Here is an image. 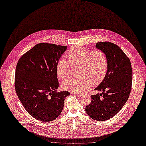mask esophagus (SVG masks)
Returning a JSON list of instances; mask_svg holds the SVG:
<instances>
[{
    "label": "esophagus",
    "instance_id": "esophagus-1",
    "mask_svg": "<svg viewBox=\"0 0 146 146\" xmlns=\"http://www.w3.org/2000/svg\"><path fill=\"white\" fill-rule=\"evenodd\" d=\"M70 94H72L73 96H78V97H82L83 96V95L81 94H79V93H74V92H70Z\"/></svg>",
    "mask_w": 146,
    "mask_h": 146
}]
</instances>
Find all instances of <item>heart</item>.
<instances>
[{"mask_svg": "<svg viewBox=\"0 0 146 146\" xmlns=\"http://www.w3.org/2000/svg\"><path fill=\"white\" fill-rule=\"evenodd\" d=\"M68 62L72 66H81L82 79H70L62 82L64 90L73 92L83 93L92 84L98 85L105 78L108 70L109 61L107 54L102 50H94L79 46H73L67 54ZM64 59L56 62V72L60 79H67L70 74V66Z\"/></svg>", "mask_w": 146, "mask_h": 146, "instance_id": "heart-1", "label": "heart"}]
</instances>
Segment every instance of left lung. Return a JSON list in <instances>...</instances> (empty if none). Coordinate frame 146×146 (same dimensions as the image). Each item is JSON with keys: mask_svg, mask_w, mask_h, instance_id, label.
I'll list each match as a JSON object with an SVG mask.
<instances>
[{"mask_svg": "<svg viewBox=\"0 0 146 146\" xmlns=\"http://www.w3.org/2000/svg\"><path fill=\"white\" fill-rule=\"evenodd\" d=\"M96 47L107 54L108 70L104 80L94 90L103 92L91 95V102L85 107V111L92 119L104 121L118 113L128 100L132 71L129 58L115 43L100 42Z\"/></svg>", "mask_w": 146, "mask_h": 146, "instance_id": "1", "label": "left lung"}]
</instances>
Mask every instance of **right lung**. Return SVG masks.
<instances>
[{
  "instance_id": "1",
  "label": "right lung",
  "mask_w": 146,
  "mask_h": 146,
  "mask_svg": "<svg viewBox=\"0 0 146 146\" xmlns=\"http://www.w3.org/2000/svg\"><path fill=\"white\" fill-rule=\"evenodd\" d=\"M67 48L54 43H38L18 61L15 75L17 96L26 111L39 121L55 120L70 95L68 91L56 92V62Z\"/></svg>"
}]
</instances>
